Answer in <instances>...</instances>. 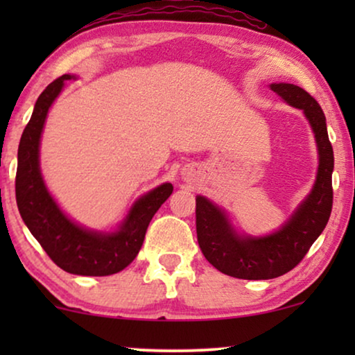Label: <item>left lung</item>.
Segmentation results:
<instances>
[{
	"label": "left lung",
	"mask_w": 355,
	"mask_h": 355,
	"mask_svg": "<svg viewBox=\"0 0 355 355\" xmlns=\"http://www.w3.org/2000/svg\"><path fill=\"white\" fill-rule=\"evenodd\" d=\"M271 90L304 110L320 155L317 182L294 216L266 237H239L225 213L205 197L196 198L197 241L205 259L221 273L241 279H271L297 266L327 226L333 208L334 155L322 106L309 92L293 84H271Z\"/></svg>",
	"instance_id": "8db88e82"
}]
</instances>
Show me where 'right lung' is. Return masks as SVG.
<instances>
[{
  "instance_id": "add662e5",
  "label": "right lung",
  "mask_w": 355,
  "mask_h": 355,
  "mask_svg": "<svg viewBox=\"0 0 355 355\" xmlns=\"http://www.w3.org/2000/svg\"><path fill=\"white\" fill-rule=\"evenodd\" d=\"M71 79L67 74L58 77L42 92L24 129L17 150V208L28 231L60 268L72 275L108 276L124 270L137 257L150 221L171 196L173 186L162 184L135 202L128 220L113 234L82 230L62 215L43 184L38 168V145L48 110L64 82Z\"/></svg>"
}]
</instances>
